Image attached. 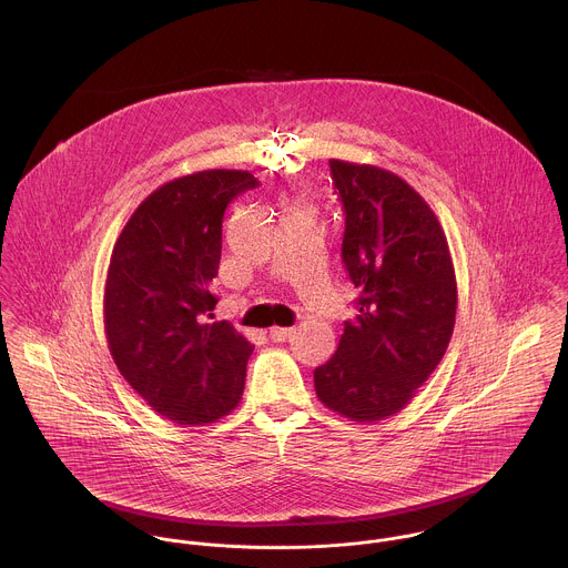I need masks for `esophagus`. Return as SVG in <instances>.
I'll return each mask as SVG.
<instances>
[{
    "label": "esophagus",
    "instance_id": "esophagus-1",
    "mask_svg": "<svg viewBox=\"0 0 568 568\" xmlns=\"http://www.w3.org/2000/svg\"><path fill=\"white\" fill-rule=\"evenodd\" d=\"M291 334H293V327H280V325H277V327H271V329H268V336H271L275 343L286 341Z\"/></svg>",
    "mask_w": 568,
    "mask_h": 568
}]
</instances>
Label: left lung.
<instances>
[{"label": "left lung", "instance_id": "8db88e82", "mask_svg": "<svg viewBox=\"0 0 568 568\" xmlns=\"http://www.w3.org/2000/svg\"><path fill=\"white\" fill-rule=\"evenodd\" d=\"M329 170L345 210L341 255L361 297L315 369V392L329 410L372 424L403 410L444 358L457 277L435 212L405 179L343 160Z\"/></svg>", "mask_w": 568, "mask_h": 568}]
</instances>
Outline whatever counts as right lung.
<instances>
[{
    "label": "right lung",
    "mask_w": 568,
    "mask_h": 568,
    "mask_svg": "<svg viewBox=\"0 0 568 568\" xmlns=\"http://www.w3.org/2000/svg\"><path fill=\"white\" fill-rule=\"evenodd\" d=\"M257 185L246 170H199L151 192L118 236L104 282V336L138 396L179 426H205L243 398L253 345L216 297L225 207Z\"/></svg>",
    "instance_id": "1"
}]
</instances>
